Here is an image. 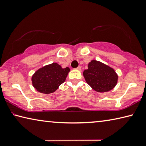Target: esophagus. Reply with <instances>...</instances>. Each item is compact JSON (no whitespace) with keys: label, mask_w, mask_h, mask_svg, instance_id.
<instances>
[{"label":"esophagus","mask_w":146,"mask_h":146,"mask_svg":"<svg viewBox=\"0 0 146 146\" xmlns=\"http://www.w3.org/2000/svg\"><path fill=\"white\" fill-rule=\"evenodd\" d=\"M76 70H81V67H80V66H78V67L76 68Z\"/></svg>","instance_id":"1"}]
</instances>
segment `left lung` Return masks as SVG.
I'll list each match as a JSON object with an SVG mask.
<instances>
[{
  "label": "left lung",
  "mask_w": 146,
  "mask_h": 146,
  "mask_svg": "<svg viewBox=\"0 0 146 146\" xmlns=\"http://www.w3.org/2000/svg\"><path fill=\"white\" fill-rule=\"evenodd\" d=\"M83 75L89 85L97 92L111 90L117 84L118 75L113 68L97 60H91Z\"/></svg>",
  "instance_id": "obj_1"
}]
</instances>
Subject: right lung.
Wrapping results in <instances>:
<instances>
[{
    "mask_svg": "<svg viewBox=\"0 0 146 146\" xmlns=\"http://www.w3.org/2000/svg\"><path fill=\"white\" fill-rule=\"evenodd\" d=\"M70 68H62L57 63L44 66L34 73L31 78L33 87L38 92L49 94L57 90L65 82Z\"/></svg>",
    "mask_w": 146,
    "mask_h": 146,
    "instance_id": "add662e5",
    "label": "right lung"
}]
</instances>
